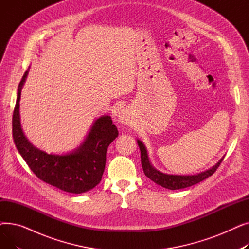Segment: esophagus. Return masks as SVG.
<instances>
[{
	"label": "esophagus",
	"instance_id": "34e87169",
	"mask_svg": "<svg viewBox=\"0 0 249 249\" xmlns=\"http://www.w3.org/2000/svg\"><path fill=\"white\" fill-rule=\"evenodd\" d=\"M118 121L124 125H128L130 121H131V115H130V113L126 109H123L119 112V115H118Z\"/></svg>",
	"mask_w": 249,
	"mask_h": 249
}]
</instances>
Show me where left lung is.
Masks as SVG:
<instances>
[{"label":"left lung","mask_w":249,"mask_h":249,"mask_svg":"<svg viewBox=\"0 0 249 249\" xmlns=\"http://www.w3.org/2000/svg\"><path fill=\"white\" fill-rule=\"evenodd\" d=\"M138 146L140 148V153H141V164L143 172H144L145 176L149 178L152 181H154L155 184H158L165 189L168 190H179V189H185L188 187H191L193 185L198 184V182L206 179L207 178L211 177L220 165V163L223 160L224 156L214 166L211 168L207 169L205 172H202L197 175H192V176H177V175H167L163 174L158 169L154 168L148 159V154L145 145L143 143L137 139Z\"/></svg>","instance_id":"1"}]
</instances>
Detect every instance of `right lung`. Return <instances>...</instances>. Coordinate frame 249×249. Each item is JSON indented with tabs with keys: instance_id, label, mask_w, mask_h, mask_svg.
I'll use <instances>...</instances> for the list:
<instances>
[{
	"instance_id": "right-lung-1",
	"label": "right lung",
	"mask_w": 249,
	"mask_h": 249,
	"mask_svg": "<svg viewBox=\"0 0 249 249\" xmlns=\"http://www.w3.org/2000/svg\"><path fill=\"white\" fill-rule=\"evenodd\" d=\"M27 75L26 71L19 84L12 120L13 139L19 153L34 175L46 184L71 194L94 189L102 179L108 146L118 136L111 117L104 115L97 119L81 145L70 153L48 154L38 149L25 136L20 121L19 102Z\"/></svg>"
}]
</instances>
